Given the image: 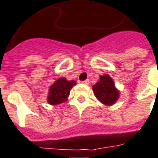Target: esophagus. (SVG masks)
I'll return each instance as SVG.
<instances>
[{
	"mask_svg": "<svg viewBox=\"0 0 158 158\" xmlns=\"http://www.w3.org/2000/svg\"><path fill=\"white\" fill-rule=\"evenodd\" d=\"M83 84H85V85H88L89 83H90V80L89 79H85V81H83Z\"/></svg>",
	"mask_w": 158,
	"mask_h": 158,
	"instance_id": "obj_1",
	"label": "esophagus"
}]
</instances>
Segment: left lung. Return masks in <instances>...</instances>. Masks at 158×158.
Listing matches in <instances>:
<instances>
[{
    "instance_id": "left-lung-1",
    "label": "left lung",
    "mask_w": 158,
    "mask_h": 158,
    "mask_svg": "<svg viewBox=\"0 0 158 158\" xmlns=\"http://www.w3.org/2000/svg\"><path fill=\"white\" fill-rule=\"evenodd\" d=\"M92 89L95 97L105 105H112L119 98V91L114 87L112 79L107 74L101 76Z\"/></svg>"
}]
</instances>
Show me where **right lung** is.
<instances>
[{"label":"right lung","instance_id":"obj_1","mask_svg":"<svg viewBox=\"0 0 158 158\" xmlns=\"http://www.w3.org/2000/svg\"><path fill=\"white\" fill-rule=\"evenodd\" d=\"M75 81H68L65 78L59 79L49 87V94L48 96V102L56 105L65 102L69 96L70 90L75 85Z\"/></svg>","mask_w":158,"mask_h":158}]
</instances>
